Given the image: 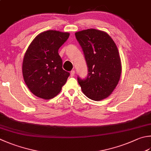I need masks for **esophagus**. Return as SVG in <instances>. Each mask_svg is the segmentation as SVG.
I'll use <instances>...</instances> for the list:
<instances>
[{
  "mask_svg": "<svg viewBox=\"0 0 151 151\" xmlns=\"http://www.w3.org/2000/svg\"><path fill=\"white\" fill-rule=\"evenodd\" d=\"M74 74H75V71H74V70H72V71H71V72H70V76H71V77L74 76Z\"/></svg>",
  "mask_w": 151,
  "mask_h": 151,
  "instance_id": "esophagus-1",
  "label": "esophagus"
}]
</instances>
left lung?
<instances>
[{"label":"left lung","mask_w":151,"mask_h":151,"mask_svg":"<svg viewBox=\"0 0 151 151\" xmlns=\"http://www.w3.org/2000/svg\"><path fill=\"white\" fill-rule=\"evenodd\" d=\"M86 61V78L78 77L83 93L93 101L109 96L120 80L122 65L118 48L109 34L88 29L75 33Z\"/></svg>","instance_id":"8db88e82"}]
</instances>
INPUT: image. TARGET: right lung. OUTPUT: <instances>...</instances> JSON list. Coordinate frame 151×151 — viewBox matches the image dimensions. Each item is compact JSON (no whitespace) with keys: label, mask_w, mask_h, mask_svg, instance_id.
I'll return each instance as SVG.
<instances>
[{"label":"right lung","mask_w":151,"mask_h":151,"mask_svg":"<svg viewBox=\"0 0 151 151\" xmlns=\"http://www.w3.org/2000/svg\"><path fill=\"white\" fill-rule=\"evenodd\" d=\"M70 33L49 30L33 39L25 54L22 73L31 92L39 98L50 99L60 92L70 73L62 68L58 49Z\"/></svg>","instance_id":"right-lung-1"}]
</instances>
